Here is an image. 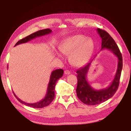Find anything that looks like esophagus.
I'll use <instances>...</instances> for the list:
<instances>
[{"label": "esophagus", "mask_w": 131, "mask_h": 131, "mask_svg": "<svg viewBox=\"0 0 131 131\" xmlns=\"http://www.w3.org/2000/svg\"><path fill=\"white\" fill-rule=\"evenodd\" d=\"M65 74H70V72L68 70H66L65 71Z\"/></svg>", "instance_id": "1"}]
</instances>
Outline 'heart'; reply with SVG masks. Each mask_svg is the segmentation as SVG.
Wrapping results in <instances>:
<instances>
[{
	"label": "heart",
	"instance_id": "b5f03b06",
	"mask_svg": "<svg viewBox=\"0 0 131 131\" xmlns=\"http://www.w3.org/2000/svg\"><path fill=\"white\" fill-rule=\"evenodd\" d=\"M94 49V43L91 39L82 35L69 37L62 42L59 50L63 54L70 55L71 63L76 66H81L87 62ZM57 57H61L57 52Z\"/></svg>",
	"mask_w": 131,
	"mask_h": 131
}]
</instances>
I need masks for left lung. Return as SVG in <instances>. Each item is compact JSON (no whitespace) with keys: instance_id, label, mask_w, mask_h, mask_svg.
Masks as SVG:
<instances>
[{"instance_id":"8db88e82","label":"left lung","mask_w":131,"mask_h":131,"mask_svg":"<svg viewBox=\"0 0 131 131\" xmlns=\"http://www.w3.org/2000/svg\"><path fill=\"white\" fill-rule=\"evenodd\" d=\"M96 31L102 39L101 51L107 50L112 52L118 58V65L113 80L108 87L101 90H95L92 88L87 79V75L91 64L97 55L85 66L77 70V96L82 102L88 105L100 104L113 96L118 88L119 81L123 68V58L120 51L113 39L105 30L98 28Z\"/></svg>"}]
</instances>
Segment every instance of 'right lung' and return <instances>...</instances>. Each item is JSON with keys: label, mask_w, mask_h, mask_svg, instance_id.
<instances>
[{"label": "right lung", "mask_w": 131, "mask_h": 131, "mask_svg": "<svg viewBox=\"0 0 131 131\" xmlns=\"http://www.w3.org/2000/svg\"><path fill=\"white\" fill-rule=\"evenodd\" d=\"M51 32H52V30L50 29H43V30L37 31V32L34 33V34L26 36V37H25V38L19 40L16 43V44H15V46H16L20 44L27 43V42L32 40L34 39L35 38H37V37H40L42 36H44V35H48L51 34ZM63 70L62 69H56L54 71H52L50 76V81L48 84L47 92H46L45 97H44L43 99H41V101H40L39 102H37L36 103H29L21 101L20 99L18 98V97L15 95L14 92H13V93H14L15 96L16 97V98L18 99V101L19 102H21V103L24 104V105L29 106V107H33V108L44 107H46V106H47L48 105H49L51 103V102L54 100L55 97V85H56L57 81H58V80L60 79L61 77H62V76H63Z\"/></svg>", "instance_id": "obj_1"}]
</instances>
